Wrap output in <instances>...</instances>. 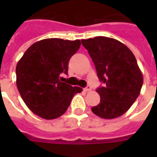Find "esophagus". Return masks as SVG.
<instances>
[{
    "instance_id": "1",
    "label": "esophagus",
    "mask_w": 157,
    "mask_h": 157,
    "mask_svg": "<svg viewBox=\"0 0 157 157\" xmlns=\"http://www.w3.org/2000/svg\"><path fill=\"white\" fill-rule=\"evenodd\" d=\"M84 90L86 91V92H88V91H90V90H91V87H90V86H86V88L84 89Z\"/></svg>"
}]
</instances>
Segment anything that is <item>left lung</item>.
Instances as JSON below:
<instances>
[{"label":"left lung","mask_w":157,"mask_h":157,"mask_svg":"<svg viewBox=\"0 0 157 157\" xmlns=\"http://www.w3.org/2000/svg\"><path fill=\"white\" fill-rule=\"evenodd\" d=\"M81 43L95 65L104 86L96 90L100 103L91 108L103 119H114L125 113L139 97L144 77L132 51L119 40L95 36Z\"/></svg>","instance_id":"obj_1"}]
</instances>
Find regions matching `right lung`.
Instances as JSON below:
<instances>
[{
  "label": "right lung",
  "mask_w": 157,
  "mask_h": 157,
  "mask_svg": "<svg viewBox=\"0 0 157 157\" xmlns=\"http://www.w3.org/2000/svg\"><path fill=\"white\" fill-rule=\"evenodd\" d=\"M81 40L49 38L32 45L16 66V85L27 107L43 119L64 114L73 96L82 89L63 82L68 62Z\"/></svg>",
  "instance_id": "1"
}]
</instances>
